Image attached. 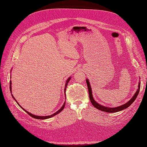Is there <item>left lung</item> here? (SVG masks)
<instances>
[{
  "label": "left lung",
  "mask_w": 147,
  "mask_h": 147,
  "mask_svg": "<svg viewBox=\"0 0 147 147\" xmlns=\"http://www.w3.org/2000/svg\"><path fill=\"white\" fill-rule=\"evenodd\" d=\"M86 83H87V86H88V88L89 96H90V99L91 104L93 105V106H94L95 108L97 109L98 110H100L101 111H103V112H106L107 113L117 112H119V111H121V110H123L124 109L127 108L128 107H129L133 103V102H134V101L136 100V99L137 98V97L138 94H139V93L140 87V82H139V86H138L137 91H136V94L134 95V96L132 97L130 100H129L127 102V103H126L125 104H124V105H122L121 106L117 107H114V108H110V107L109 108V107H104L103 105H101L99 104L98 103H97V102L94 100V99H93L92 94L91 88L90 84V82H89V81H88V80H86Z\"/></svg>",
  "instance_id": "obj_1"
}]
</instances>
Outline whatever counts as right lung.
<instances>
[{
	"mask_svg": "<svg viewBox=\"0 0 147 147\" xmlns=\"http://www.w3.org/2000/svg\"><path fill=\"white\" fill-rule=\"evenodd\" d=\"M70 78H69L68 79H67V80L66 81V83H65V89H64V93H65V90H66V88H67V84H68V83H69V82L70 81ZM11 81H10V91H11ZM12 95V94H11ZM12 97H13V98H14V97L13 96V95H12ZM14 99L15 100V99L14 98ZM18 103V102H17ZM19 105V104H18ZM65 102H64V105H63V107H62L58 110V111H57V112H56V113H53V115H50V116H45V117H39V116H35V115H32V114H31V113H30L29 112H28V111H26L25 109H23V107H21L20 106V107L21 108V109H23V110H24L25 112L27 113L28 115H29L30 117H33V118H36V119H48V118H51V117H54L55 115H57V114H58L59 113H60L62 110H63L64 109V107H65Z\"/></svg>",
	"mask_w": 147,
	"mask_h": 147,
	"instance_id": "right-lung-1",
	"label": "right lung"
}]
</instances>
